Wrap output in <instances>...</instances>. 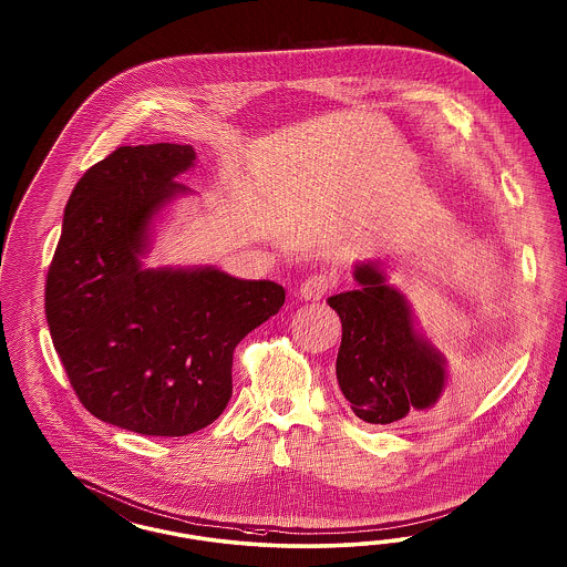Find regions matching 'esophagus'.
I'll return each instance as SVG.
<instances>
[{"label":"esophagus","mask_w":567,"mask_h":567,"mask_svg":"<svg viewBox=\"0 0 567 567\" xmlns=\"http://www.w3.org/2000/svg\"><path fill=\"white\" fill-rule=\"evenodd\" d=\"M334 285V278L328 275H313L301 282L299 295L306 301H320Z\"/></svg>","instance_id":"1"}]
</instances>
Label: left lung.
Masks as SVG:
<instances>
[{
	"label": "left lung",
	"mask_w": 567,
	"mask_h": 567,
	"mask_svg": "<svg viewBox=\"0 0 567 567\" xmlns=\"http://www.w3.org/2000/svg\"><path fill=\"white\" fill-rule=\"evenodd\" d=\"M355 291L328 297L343 324L337 380L368 424H395L432 410L446 389L445 355L417 330L412 306L377 261L353 268Z\"/></svg>",
	"instance_id": "left-lung-1"
}]
</instances>
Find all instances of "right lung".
Wrapping results in <instances>:
<instances>
[{"mask_svg": "<svg viewBox=\"0 0 567 567\" xmlns=\"http://www.w3.org/2000/svg\"><path fill=\"white\" fill-rule=\"evenodd\" d=\"M190 145L118 147L70 195L45 285L53 347L81 403L145 436L206 429L233 395V353L285 289L214 266L143 268L155 218L189 187Z\"/></svg>", "mask_w": 567, "mask_h": 567, "instance_id": "1", "label": "right lung"}]
</instances>
